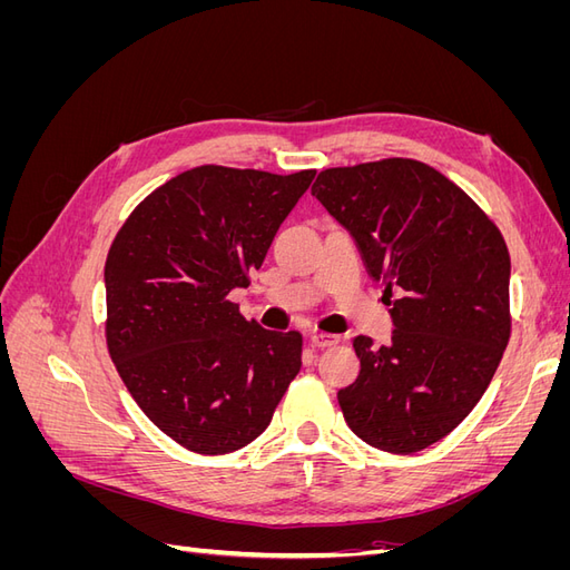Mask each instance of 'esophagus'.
I'll return each instance as SVG.
<instances>
[{
    "label": "esophagus",
    "mask_w": 570,
    "mask_h": 570,
    "mask_svg": "<svg viewBox=\"0 0 570 570\" xmlns=\"http://www.w3.org/2000/svg\"><path fill=\"white\" fill-rule=\"evenodd\" d=\"M337 342H340V335H333V333H314L312 335V344L318 350L333 347V344H337Z\"/></svg>",
    "instance_id": "34e87169"
}]
</instances>
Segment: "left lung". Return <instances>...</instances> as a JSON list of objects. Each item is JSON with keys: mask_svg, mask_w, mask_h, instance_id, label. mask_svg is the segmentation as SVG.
Returning a JSON list of instances; mask_svg holds the SVG:
<instances>
[{"mask_svg": "<svg viewBox=\"0 0 570 570\" xmlns=\"http://www.w3.org/2000/svg\"><path fill=\"white\" fill-rule=\"evenodd\" d=\"M312 195L385 285L392 342L354 337L358 377L337 392L352 433L413 454L469 416L511 337V258L490 216L416 159L325 168Z\"/></svg>", "mask_w": 570, "mask_h": 570, "instance_id": "1", "label": "left lung"}]
</instances>
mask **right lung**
<instances>
[{"mask_svg":"<svg viewBox=\"0 0 570 570\" xmlns=\"http://www.w3.org/2000/svg\"><path fill=\"white\" fill-rule=\"evenodd\" d=\"M316 170L197 166L154 189L107 254V347L145 416L197 454L264 433L302 368V335L247 321V287Z\"/></svg>","mask_w":570,"mask_h":570,"instance_id":"obj_1","label":"right lung"}]
</instances>
